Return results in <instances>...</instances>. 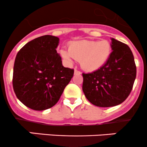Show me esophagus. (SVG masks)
Returning a JSON list of instances; mask_svg holds the SVG:
<instances>
[{"label":"esophagus","instance_id":"1","mask_svg":"<svg viewBox=\"0 0 147 147\" xmlns=\"http://www.w3.org/2000/svg\"><path fill=\"white\" fill-rule=\"evenodd\" d=\"M81 74V73L79 71L76 70V69H75V70H74V74H76V75H79V74Z\"/></svg>","mask_w":147,"mask_h":147}]
</instances>
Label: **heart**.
<instances>
[{"mask_svg": "<svg viewBox=\"0 0 147 147\" xmlns=\"http://www.w3.org/2000/svg\"><path fill=\"white\" fill-rule=\"evenodd\" d=\"M111 46L107 40L101 41L83 40L69 45V50L61 49V54L69 62L80 61L81 66L87 71H94L101 67L109 58Z\"/></svg>", "mask_w": 147, "mask_h": 147, "instance_id": "1", "label": "heart"}]
</instances>
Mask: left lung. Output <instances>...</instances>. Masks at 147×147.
<instances>
[{"label": "left lung", "instance_id": "left-lung-1", "mask_svg": "<svg viewBox=\"0 0 147 147\" xmlns=\"http://www.w3.org/2000/svg\"><path fill=\"white\" fill-rule=\"evenodd\" d=\"M112 52L104 66L89 74L83 73L82 89L92 104L99 107L119 105L131 91L136 67L130 48L111 38Z\"/></svg>", "mask_w": 147, "mask_h": 147}]
</instances>
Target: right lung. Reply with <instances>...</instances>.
I'll use <instances>...</instances> for the list:
<instances>
[{
    "instance_id": "obj_1",
    "label": "right lung",
    "mask_w": 147,
    "mask_h": 147,
    "mask_svg": "<svg viewBox=\"0 0 147 147\" xmlns=\"http://www.w3.org/2000/svg\"><path fill=\"white\" fill-rule=\"evenodd\" d=\"M59 38L46 35L30 40L18 52L13 74L17 98L28 108L43 111L59 101L74 70L62 65L56 51Z\"/></svg>"
}]
</instances>
